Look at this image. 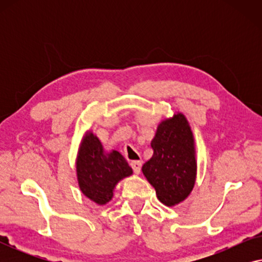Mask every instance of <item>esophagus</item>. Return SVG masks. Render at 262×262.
I'll return each mask as SVG.
<instances>
[{"mask_svg": "<svg viewBox=\"0 0 262 262\" xmlns=\"http://www.w3.org/2000/svg\"><path fill=\"white\" fill-rule=\"evenodd\" d=\"M130 164H131L132 169H134V171H135V174L141 173V167H142L141 161H132Z\"/></svg>", "mask_w": 262, "mask_h": 262, "instance_id": "1", "label": "esophagus"}]
</instances>
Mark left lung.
Returning a JSON list of instances; mask_svg holds the SVG:
<instances>
[{
    "label": "left lung",
    "mask_w": 262,
    "mask_h": 262,
    "mask_svg": "<svg viewBox=\"0 0 262 262\" xmlns=\"http://www.w3.org/2000/svg\"><path fill=\"white\" fill-rule=\"evenodd\" d=\"M152 157L142 171L167 206L184 202L194 187L196 161L194 138L182 113L161 121L151 141Z\"/></svg>",
    "instance_id": "left-lung-1"
}]
</instances>
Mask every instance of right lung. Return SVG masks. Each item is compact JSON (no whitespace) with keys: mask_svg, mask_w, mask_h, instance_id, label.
Segmentation results:
<instances>
[{"mask_svg":"<svg viewBox=\"0 0 262 262\" xmlns=\"http://www.w3.org/2000/svg\"><path fill=\"white\" fill-rule=\"evenodd\" d=\"M76 173L82 193L99 205H105L112 199L118 182L132 174V168L117 150L105 152L99 138L89 131L78 149Z\"/></svg>","mask_w":262,"mask_h":262,"instance_id":"obj_1","label":"right lung"}]
</instances>
